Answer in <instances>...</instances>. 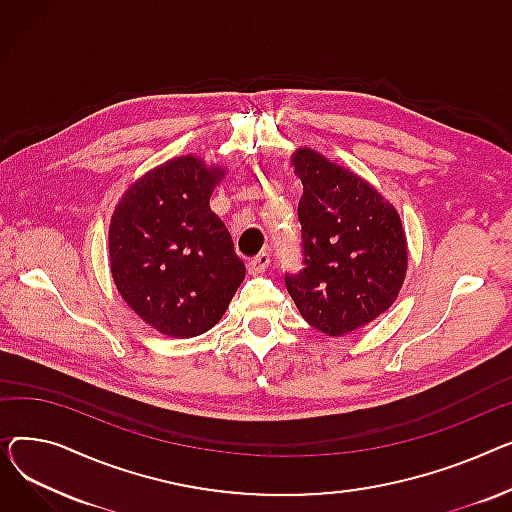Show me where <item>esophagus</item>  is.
I'll use <instances>...</instances> for the list:
<instances>
[{"label": "esophagus", "mask_w": 512, "mask_h": 512, "mask_svg": "<svg viewBox=\"0 0 512 512\" xmlns=\"http://www.w3.org/2000/svg\"><path fill=\"white\" fill-rule=\"evenodd\" d=\"M268 264H270V254H268V252H260V254H256L254 258H250L248 268H250V273L258 275V273H262V270H264Z\"/></svg>", "instance_id": "esophagus-1"}]
</instances>
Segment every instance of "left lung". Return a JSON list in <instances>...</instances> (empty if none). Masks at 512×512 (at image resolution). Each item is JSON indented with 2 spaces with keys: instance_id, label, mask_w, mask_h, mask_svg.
I'll return each mask as SVG.
<instances>
[{
  "instance_id": "left-lung-1",
  "label": "left lung",
  "mask_w": 512,
  "mask_h": 512,
  "mask_svg": "<svg viewBox=\"0 0 512 512\" xmlns=\"http://www.w3.org/2000/svg\"><path fill=\"white\" fill-rule=\"evenodd\" d=\"M304 194L302 268L285 273L299 314L330 337L372 322L399 295L407 244L397 210L362 177L310 148L293 157Z\"/></svg>"
}]
</instances>
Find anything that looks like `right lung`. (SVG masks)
Masks as SVG:
<instances>
[{
    "instance_id": "add662e5",
    "label": "right lung",
    "mask_w": 512,
    "mask_h": 512,
    "mask_svg": "<svg viewBox=\"0 0 512 512\" xmlns=\"http://www.w3.org/2000/svg\"><path fill=\"white\" fill-rule=\"evenodd\" d=\"M221 177L194 157L173 159L140 177L111 217L113 281L167 337L213 328L246 277L231 233L208 204Z\"/></svg>"
}]
</instances>
